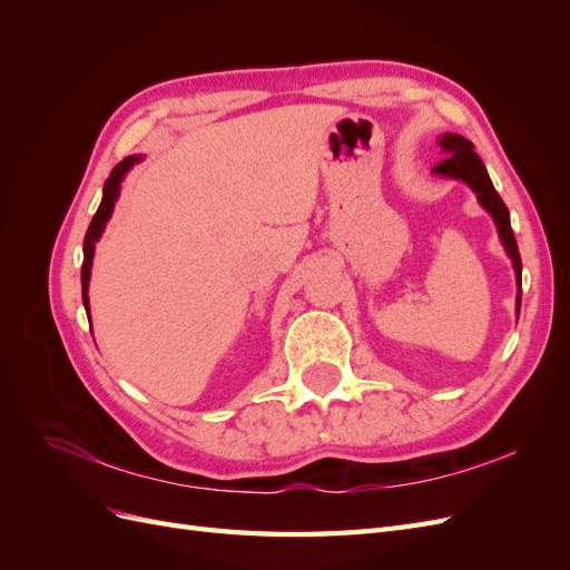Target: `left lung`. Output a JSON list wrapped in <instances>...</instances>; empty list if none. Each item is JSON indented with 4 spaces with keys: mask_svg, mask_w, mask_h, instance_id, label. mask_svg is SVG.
<instances>
[{
    "mask_svg": "<svg viewBox=\"0 0 570 570\" xmlns=\"http://www.w3.org/2000/svg\"><path fill=\"white\" fill-rule=\"evenodd\" d=\"M440 147H442L446 157L433 168L435 174L463 180L478 195V202L485 206V209L492 214V218L497 223L499 237H502L507 254L511 256L513 268H515V281H519V312H521V271H523V264H521L519 245H515V237H513V230H511L507 204L502 202V197L497 195V189H494V185L488 176V168L482 166L480 157L473 151L471 140H465V137L454 135V132H446V135L440 137Z\"/></svg>",
    "mask_w": 570,
    "mask_h": 570,
    "instance_id": "8db88e82",
    "label": "left lung"
}]
</instances>
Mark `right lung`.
Here are the masks:
<instances>
[{
    "instance_id": "obj_1",
    "label": "right lung",
    "mask_w": 570,
    "mask_h": 570,
    "mask_svg": "<svg viewBox=\"0 0 570 570\" xmlns=\"http://www.w3.org/2000/svg\"><path fill=\"white\" fill-rule=\"evenodd\" d=\"M140 161V157H126L120 164L114 166V170L109 174L107 183H105V195H101V204L97 214L90 220V228L85 233V243H82V273H80V281H82V304H85V312H90V302H88V283H90V268H92V256H95V243L99 239L101 230H105L107 220L114 212V202L118 197V185L124 180V176L130 170V166H135Z\"/></svg>"
}]
</instances>
